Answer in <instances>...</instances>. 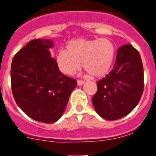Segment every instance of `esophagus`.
<instances>
[{
    "instance_id": "esophagus-1",
    "label": "esophagus",
    "mask_w": 156,
    "mask_h": 156,
    "mask_svg": "<svg viewBox=\"0 0 156 156\" xmlns=\"http://www.w3.org/2000/svg\"><path fill=\"white\" fill-rule=\"evenodd\" d=\"M84 83H85L84 80H77V83H78V85H82Z\"/></svg>"
}]
</instances>
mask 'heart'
<instances>
[{"label": "heart", "instance_id": "1", "mask_svg": "<svg viewBox=\"0 0 156 156\" xmlns=\"http://www.w3.org/2000/svg\"><path fill=\"white\" fill-rule=\"evenodd\" d=\"M116 54V48L110 39L78 38L69 41L66 50L56 56V64L62 73L73 75L80 68V62L93 77L103 76L110 71Z\"/></svg>", "mask_w": 156, "mask_h": 156}]
</instances>
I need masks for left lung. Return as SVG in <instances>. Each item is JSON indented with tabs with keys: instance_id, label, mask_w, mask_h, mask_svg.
Here are the masks:
<instances>
[{
	"instance_id": "left-lung-1",
	"label": "left lung",
	"mask_w": 156,
	"mask_h": 156,
	"mask_svg": "<svg viewBox=\"0 0 156 156\" xmlns=\"http://www.w3.org/2000/svg\"><path fill=\"white\" fill-rule=\"evenodd\" d=\"M144 86V68L139 52L130 44L123 45L117 51L112 70L97 81L93 106L102 118L120 119L136 106Z\"/></svg>"
}]
</instances>
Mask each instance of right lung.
<instances>
[{
    "label": "right lung",
    "instance_id": "right-lung-1",
    "mask_svg": "<svg viewBox=\"0 0 156 156\" xmlns=\"http://www.w3.org/2000/svg\"><path fill=\"white\" fill-rule=\"evenodd\" d=\"M49 39L31 40L15 54L11 66L13 97L21 110L43 123L57 122L65 111L76 80L58 69Z\"/></svg>",
    "mask_w": 156,
    "mask_h": 156
}]
</instances>
